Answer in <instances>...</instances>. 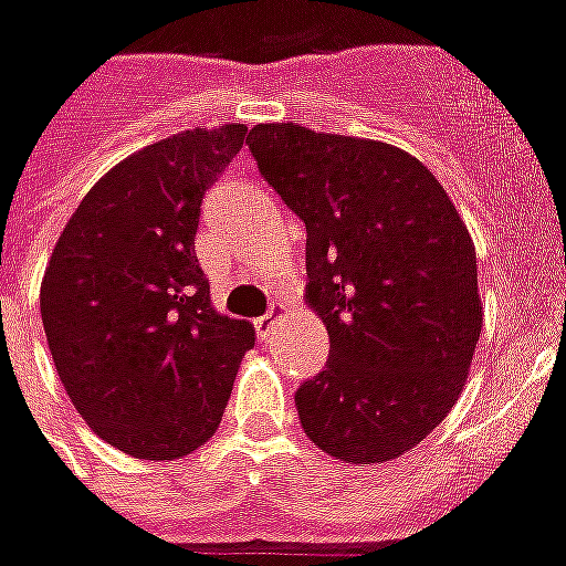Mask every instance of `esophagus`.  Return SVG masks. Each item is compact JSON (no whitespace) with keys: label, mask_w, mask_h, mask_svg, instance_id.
I'll return each mask as SVG.
<instances>
[{"label":"esophagus","mask_w":566,"mask_h":566,"mask_svg":"<svg viewBox=\"0 0 566 566\" xmlns=\"http://www.w3.org/2000/svg\"><path fill=\"white\" fill-rule=\"evenodd\" d=\"M282 316H284V307L279 305V307H273L270 314L261 316V319H255V331H259V337L264 339V343H268V339H273L275 325H279V319H282Z\"/></svg>","instance_id":"obj_1"}]
</instances>
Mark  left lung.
I'll return each instance as SVG.
<instances>
[{"instance_id":"8db88e82","label":"left lung","mask_w":566,"mask_h":566,"mask_svg":"<svg viewBox=\"0 0 566 566\" xmlns=\"http://www.w3.org/2000/svg\"><path fill=\"white\" fill-rule=\"evenodd\" d=\"M250 150L305 223L307 305L331 360L296 392L307 439L352 465L416 448L465 389L476 252L442 182L387 142L255 124Z\"/></svg>"}]
</instances>
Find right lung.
I'll return each instance as SVG.
<instances>
[{
  "instance_id": "right-lung-1",
  "label": "right lung",
  "mask_w": 566,
  "mask_h": 566,
  "mask_svg": "<svg viewBox=\"0 0 566 566\" xmlns=\"http://www.w3.org/2000/svg\"><path fill=\"white\" fill-rule=\"evenodd\" d=\"M247 139L197 127L136 150L90 188L40 284L63 389L86 424L136 459L209 442L255 328L214 311L195 235L206 188Z\"/></svg>"
}]
</instances>
